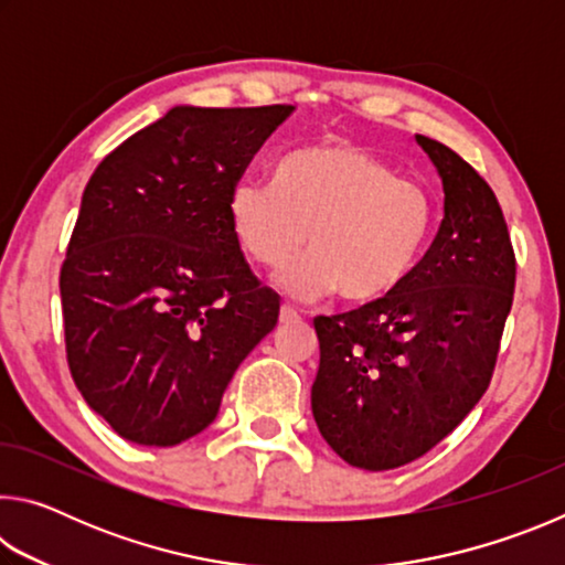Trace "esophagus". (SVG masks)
I'll return each mask as SVG.
<instances>
[{
	"label": "esophagus",
	"mask_w": 565,
	"mask_h": 565,
	"mask_svg": "<svg viewBox=\"0 0 565 565\" xmlns=\"http://www.w3.org/2000/svg\"><path fill=\"white\" fill-rule=\"evenodd\" d=\"M279 321L281 323H291V321H299V311L294 309V306H289V303H284L281 306V311H279Z\"/></svg>",
	"instance_id": "1"
}]
</instances>
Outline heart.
<instances>
[{
  "mask_svg": "<svg viewBox=\"0 0 565 565\" xmlns=\"http://www.w3.org/2000/svg\"><path fill=\"white\" fill-rule=\"evenodd\" d=\"M226 212L238 252L266 271L309 246L279 276L286 294L306 299L339 289L353 303L396 294L416 271L434 228L424 186L343 141L294 151L274 181L242 179Z\"/></svg>",
  "mask_w": 565,
  "mask_h": 565,
  "instance_id": "heart-1",
  "label": "heart"
}]
</instances>
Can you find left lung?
Listing matches in <instances>:
<instances>
[{
	"label": "left lung",
	"instance_id": "obj_1",
	"mask_svg": "<svg viewBox=\"0 0 565 565\" xmlns=\"http://www.w3.org/2000/svg\"><path fill=\"white\" fill-rule=\"evenodd\" d=\"M416 141L444 184L431 248L388 299L313 321V420L343 461L366 471L416 461L471 414L513 303L515 256L499 199L454 149Z\"/></svg>",
	"mask_w": 565,
	"mask_h": 565
}]
</instances>
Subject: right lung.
<instances>
[{
	"label": "right lung",
	"instance_id": "1",
	"mask_svg": "<svg viewBox=\"0 0 565 565\" xmlns=\"http://www.w3.org/2000/svg\"><path fill=\"white\" fill-rule=\"evenodd\" d=\"M294 107H174L104 157L60 276L66 361L127 441L202 434L279 296L248 269L228 196Z\"/></svg>",
	"mask_w": 565,
	"mask_h": 565
}]
</instances>
